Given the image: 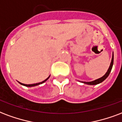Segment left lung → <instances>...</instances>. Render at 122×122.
I'll list each match as a JSON object with an SVG mask.
<instances>
[{
    "label": "left lung",
    "mask_w": 122,
    "mask_h": 122,
    "mask_svg": "<svg viewBox=\"0 0 122 122\" xmlns=\"http://www.w3.org/2000/svg\"><path fill=\"white\" fill-rule=\"evenodd\" d=\"M113 61H114V56H113H113H112V59H111V62L110 66H109V67L108 70H107V71L106 73L104 76H102V77L99 78L98 79H96L93 81H91V82H83L84 84H89V85H96V84H98L99 83H101L102 82H103L106 79L107 77L109 75V73H110L111 71V69H112V68H113Z\"/></svg>",
    "instance_id": "obj_1"
}]
</instances>
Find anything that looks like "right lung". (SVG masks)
I'll list each match as a JSON object with an SVG mask.
<instances>
[{
  "label": "right lung",
  "mask_w": 122,
  "mask_h": 122,
  "mask_svg": "<svg viewBox=\"0 0 122 122\" xmlns=\"http://www.w3.org/2000/svg\"><path fill=\"white\" fill-rule=\"evenodd\" d=\"M50 77V76H49V77H47L46 79L45 80V81H43L41 82H38V83H36V84H23V83H21V82H19V83L20 84H22V85H23V86H27V87H32V86H38V85H40V84H41L43 83V82H45L46 81H47V80L49 79V78Z\"/></svg>",
  "instance_id": "obj_1"
}]
</instances>
